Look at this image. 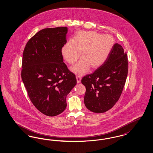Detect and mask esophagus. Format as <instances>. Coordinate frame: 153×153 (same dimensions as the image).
Segmentation results:
<instances>
[{
  "label": "esophagus",
  "instance_id": "esophagus-1",
  "mask_svg": "<svg viewBox=\"0 0 153 153\" xmlns=\"http://www.w3.org/2000/svg\"><path fill=\"white\" fill-rule=\"evenodd\" d=\"M76 79H77V82L79 83L81 80V77L79 75H77V76H76Z\"/></svg>",
  "mask_w": 153,
  "mask_h": 153
}]
</instances>
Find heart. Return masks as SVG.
I'll return each mask as SVG.
<instances>
[{
	"label": "heart",
	"instance_id": "1",
	"mask_svg": "<svg viewBox=\"0 0 153 153\" xmlns=\"http://www.w3.org/2000/svg\"><path fill=\"white\" fill-rule=\"evenodd\" d=\"M114 43L109 35H101L95 31L78 32L74 40H69L62 47L61 53L70 64L77 61L81 55L82 58L71 68L74 73L84 74L90 68L95 69L106 60Z\"/></svg>",
	"mask_w": 153,
	"mask_h": 153
}]
</instances>
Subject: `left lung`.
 I'll return each instance as SVG.
<instances>
[{"label":"left lung","instance_id":"left-lung-1","mask_svg":"<svg viewBox=\"0 0 153 153\" xmlns=\"http://www.w3.org/2000/svg\"><path fill=\"white\" fill-rule=\"evenodd\" d=\"M128 72V56L122 46L116 43L104 64L81 79L86 88V108L97 113L112 108L121 95Z\"/></svg>","mask_w":153,"mask_h":153}]
</instances>
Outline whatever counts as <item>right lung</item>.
<instances>
[{"mask_svg":"<svg viewBox=\"0 0 153 153\" xmlns=\"http://www.w3.org/2000/svg\"><path fill=\"white\" fill-rule=\"evenodd\" d=\"M67 32L64 27L42 30L29 40L23 51V82L32 104L47 116L64 111L67 96L77 83L61 53Z\"/></svg>","mask_w":153,"mask_h":153,"instance_id":"right-lung-1","label":"right lung"}]
</instances>
